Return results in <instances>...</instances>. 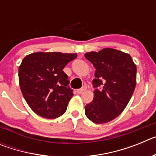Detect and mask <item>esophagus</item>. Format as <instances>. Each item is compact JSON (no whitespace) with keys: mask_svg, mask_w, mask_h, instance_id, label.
<instances>
[{"mask_svg":"<svg viewBox=\"0 0 156 156\" xmlns=\"http://www.w3.org/2000/svg\"><path fill=\"white\" fill-rule=\"evenodd\" d=\"M87 90L86 87H83L81 88V89H78V90H76V92H77V94H82L83 92L85 91V90Z\"/></svg>","mask_w":156,"mask_h":156,"instance_id":"34e87169","label":"esophagus"}]
</instances>
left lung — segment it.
I'll return each instance as SVG.
<instances>
[{
    "label": "left lung",
    "instance_id": "8db88e82",
    "mask_svg": "<svg viewBox=\"0 0 156 156\" xmlns=\"http://www.w3.org/2000/svg\"><path fill=\"white\" fill-rule=\"evenodd\" d=\"M93 64L94 99L85 106V114L94 123H106L119 116L131 98L137 83V67L129 54L105 48L85 53ZM101 89H97L98 86Z\"/></svg>",
    "mask_w": 156,
    "mask_h": 156
}]
</instances>
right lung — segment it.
<instances>
[{"mask_svg": "<svg viewBox=\"0 0 156 156\" xmlns=\"http://www.w3.org/2000/svg\"><path fill=\"white\" fill-rule=\"evenodd\" d=\"M76 57V53L39 51L23 59L19 67V86L36 114L55 119L65 113L73 93L63 69Z\"/></svg>", "mask_w": 156, "mask_h": 156, "instance_id": "right-lung-1", "label": "right lung"}]
</instances>
